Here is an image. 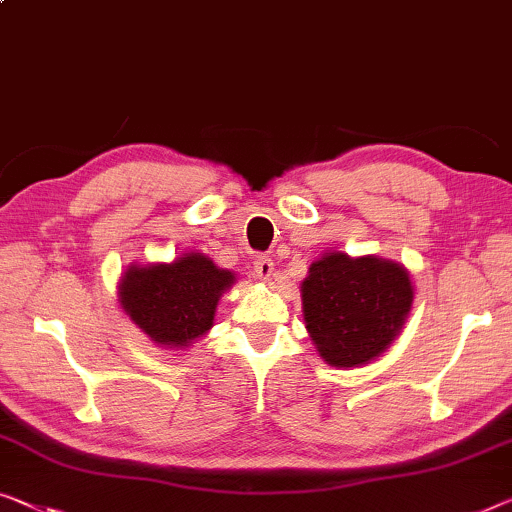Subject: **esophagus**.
<instances>
[{
  "instance_id": "1",
  "label": "esophagus",
  "mask_w": 512,
  "mask_h": 512,
  "mask_svg": "<svg viewBox=\"0 0 512 512\" xmlns=\"http://www.w3.org/2000/svg\"><path fill=\"white\" fill-rule=\"evenodd\" d=\"M253 269H255V276L259 280H271V276H273V259L269 255H257L255 262H253Z\"/></svg>"
}]
</instances>
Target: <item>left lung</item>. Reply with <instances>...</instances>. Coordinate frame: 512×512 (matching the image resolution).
<instances>
[{
  "label": "left lung",
  "instance_id": "left-lung-1",
  "mask_svg": "<svg viewBox=\"0 0 512 512\" xmlns=\"http://www.w3.org/2000/svg\"><path fill=\"white\" fill-rule=\"evenodd\" d=\"M414 289L400 264L329 253L303 280L305 329L326 363L363 365L400 333Z\"/></svg>",
  "mask_w": 512,
  "mask_h": 512
}]
</instances>
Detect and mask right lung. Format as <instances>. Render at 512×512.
<instances>
[{
  "mask_svg": "<svg viewBox=\"0 0 512 512\" xmlns=\"http://www.w3.org/2000/svg\"><path fill=\"white\" fill-rule=\"evenodd\" d=\"M234 282L202 253H188L172 264L133 266L121 280L126 315L158 345L188 347L213 324L220 294Z\"/></svg>",
  "mask_w": 512,
  "mask_h": 512,
  "instance_id": "add662e5",
  "label": "right lung"
}]
</instances>
